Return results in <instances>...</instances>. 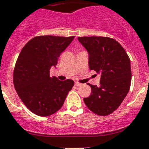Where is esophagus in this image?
I'll return each instance as SVG.
<instances>
[{
	"instance_id": "34e87169",
	"label": "esophagus",
	"mask_w": 149,
	"mask_h": 149,
	"mask_svg": "<svg viewBox=\"0 0 149 149\" xmlns=\"http://www.w3.org/2000/svg\"><path fill=\"white\" fill-rule=\"evenodd\" d=\"M81 85H82V84H81V83L75 82V86H81Z\"/></svg>"
}]
</instances>
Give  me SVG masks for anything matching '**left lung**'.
<instances>
[{
  "label": "left lung",
  "mask_w": 149,
  "mask_h": 149,
  "mask_svg": "<svg viewBox=\"0 0 149 149\" xmlns=\"http://www.w3.org/2000/svg\"><path fill=\"white\" fill-rule=\"evenodd\" d=\"M89 53V67L101 74L100 86L92 89L84 103L94 113L108 116L116 110L131 87V69L128 55L116 40L103 36L78 38Z\"/></svg>",
  "instance_id": "obj_1"
}]
</instances>
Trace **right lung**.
<instances>
[{
	"label": "right lung",
	"instance_id": "add662e5",
	"mask_svg": "<svg viewBox=\"0 0 149 149\" xmlns=\"http://www.w3.org/2000/svg\"><path fill=\"white\" fill-rule=\"evenodd\" d=\"M69 37L39 36L24 46L15 63L13 84L19 98L36 115L48 116L63 107L74 86L70 79L59 81L50 76L60 54L72 42Z\"/></svg>",
	"mask_w": 149,
	"mask_h": 149
}]
</instances>
